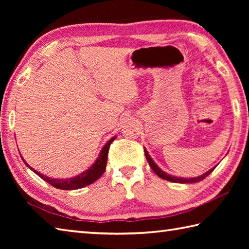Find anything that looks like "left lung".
Here are the masks:
<instances>
[{
	"label": "left lung",
	"instance_id": "1",
	"mask_svg": "<svg viewBox=\"0 0 249 249\" xmlns=\"http://www.w3.org/2000/svg\"><path fill=\"white\" fill-rule=\"evenodd\" d=\"M144 153H145V157H146V160H147V162L150 163V167L152 168V170L154 171L158 177L160 178H163V179H167V181H170V182H174V183H197V182H200V181H202V179H204L206 177L209 176V174L212 172L214 169H215V167H213L212 169H210V170L208 171V172H205V173H203L202 176H200V177H197V178H178V177H173V176H170V174H168V173H166V172H163L161 169L158 167L156 163L154 162V160H152L151 158V156L149 155V153H147V151L144 149Z\"/></svg>",
	"mask_w": 249,
	"mask_h": 249
}]
</instances>
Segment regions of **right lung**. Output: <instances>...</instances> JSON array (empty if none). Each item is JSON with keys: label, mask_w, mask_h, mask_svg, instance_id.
Listing matches in <instances>:
<instances>
[{"label": "right lung", "mask_w": 249, "mask_h": 249, "mask_svg": "<svg viewBox=\"0 0 249 249\" xmlns=\"http://www.w3.org/2000/svg\"><path fill=\"white\" fill-rule=\"evenodd\" d=\"M115 139V137L111 138L107 143L105 144V146L100 151L98 158L96 160L93 165L89 167L88 170H86L84 172H82L81 174H78V176L73 177V178H52L49 177H46L45 174L38 172L35 169L32 168L29 163H26V161L22 158V160L24 161V163L26 165V167H29L32 171L35 172L37 176L40 177L47 183H49L52 186L59 189H64V190H73V189H79L82 188L84 186H88V185L94 183L96 179H98L102 174L105 172L106 170V165H107V160H108V152H109V147L110 144L112 143L113 140Z\"/></svg>", "instance_id": "add662e5"}]
</instances>
